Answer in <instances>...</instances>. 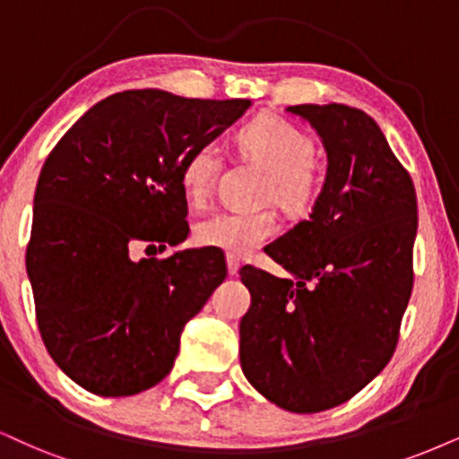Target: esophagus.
<instances>
[{"instance_id":"obj_1","label":"esophagus","mask_w":459,"mask_h":459,"mask_svg":"<svg viewBox=\"0 0 459 459\" xmlns=\"http://www.w3.org/2000/svg\"><path fill=\"white\" fill-rule=\"evenodd\" d=\"M238 270H240V257H236L234 253H230V255H228V274L236 276V274H238Z\"/></svg>"}]
</instances>
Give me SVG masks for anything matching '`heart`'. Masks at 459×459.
<instances>
[{
	"label": "heart",
	"instance_id": "b5f03b06",
	"mask_svg": "<svg viewBox=\"0 0 459 459\" xmlns=\"http://www.w3.org/2000/svg\"><path fill=\"white\" fill-rule=\"evenodd\" d=\"M242 155L257 163L270 183L265 197L282 211L302 214L313 206L321 189L319 166L313 161L315 143L302 129L281 117H259L238 132ZM221 168V151L214 143L202 144L186 157L183 186L194 202L208 195ZM276 219L268 211H217L195 223V240L204 247L245 255L274 231Z\"/></svg>",
	"mask_w": 459,
	"mask_h": 459
}]
</instances>
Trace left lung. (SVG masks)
<instances>
[{
    "label": "left lung",
    "mask_w": 459,
    "mask_h": 459,
    "mask_svg": "<svg viewBox=\"0 0 459 459\" xmlns=\"http://www.w3.org/2000/svg\"><path fill=\"white\" fill-rule=\"evenodd\" d=\"M325 149L324 186L265 253L287 279L245 265L251 307L240 366L265 400L291 412L347 403L392 359L412 291L417 195L375 118L344 104L285 108Z\"/></svg>",
    "instance_id": "obj_1"
}]
</instances>
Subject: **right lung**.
I'll use <instances>...</instances> for the list:
<instances>
[{
  "instance_id": "right-lung-1",
  "label": "right lung",
  "mask_w": 459,
  "mask_h": 459,
  "mask_svg": "<svg viewBox=\"0 0 459 459\" xmlns=\"http://www.w3.org/2000/svg\"><path fill=\"white\" fill-rule=\"evenodd\" d=\"M251 108L134 89L98 101L39 172L27 276L55 364L87 392H144L172 370L180 332L228 276L219 248L129 257L189 236L183 168Z\"/></svg>"
}]
</instances>
